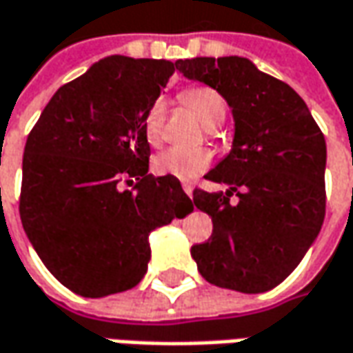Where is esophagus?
<instances>
[{
	"label": "esophagus",
	"instance_id": "34e87169",
	"mask_svg": "<svg viewBox=\"0 0 353 353\" xmlns=\"http://www.w3.org/2000/svg\"><path fill=\"white\" fill-rule=\"evenodd\" d=\"M182 188H184V192H186V194H188V196H190V198H192L194 188H192V186H190V184H182Z\"/></svg>",
	"mask_w": 353,
	"mask_h": 353
}]
</instances>
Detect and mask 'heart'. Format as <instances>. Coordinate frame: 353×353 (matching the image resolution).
<instances>
[{"mask_svg":"<svg viewBox=\"0 0 353 353\" xmlns=\"http://www.w3.org/2000/svg\"><path fill=\"white\" fill-rule=\"evenodd\" d=\"M182 103L198 116L205 126H215L225 118V101L212 87H190L182 93ZM165 105L153 101L141 116V132L151 148H157L163 138ZM212 153L205 148H172L153 159V171L161 176L192 181L210 167Z\"/></svg>","mask_w":353,"mask_h":353,"instance_id":"1","label":"heart"}]
</instances>
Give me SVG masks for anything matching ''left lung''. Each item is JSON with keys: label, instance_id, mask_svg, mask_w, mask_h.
<instances>
[{"label": "left lung", "instance_id": "obj_1", "mask_svg": "<svg viewBox=\"0 0 353 353\" xmlns=\"http://www.w3.org/2000/svg\"><path fill=\"white\" fill-rule=\"evenodd\" d=\"M176 70L215 89L235 118L233 148L204 176L229 190H194L214 231L190 254L217 288L268 292L297 268L323 225L325 136L303 99L247 58L179 60ZM233 193L237 206L228 204Z\"/></svg>", "mask_w": 353, "mask_h": 353}]
</instances>
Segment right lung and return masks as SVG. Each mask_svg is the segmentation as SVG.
Here are the masks:
<instances>
[{
    "instance_id": "right-lung-1",
    "label": "right lung",
    "mask_w": 353,
    "mask_h": 353,
    "mask_svg": "<svg viewBox=\"0 0 353 353\" xmlns=\"http://www.w3.org/2000/svg\"><path fill=\"white\" fill-rule=\"evenodd\" d=\"M176 68L126 56L97 61L61 85L28 134L21 223L44 266L77 295L138 285L149 233L194 210L179 179L149 174L141 132V116Z\"/></svg>"
}]
</instances>
